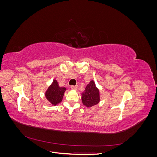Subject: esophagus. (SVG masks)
<instances>
[{"mask_svg":"<svg viewBox=\"0 0 157 157\" xmlns=\"http://www.w3.org/2000/svg\"><path fill=\"white\" fill-rule=\"evenodd\" d=\"M78 88L77 86H73V85H72V86H71V88L72 90H77Z\"/></svg>","mask_w":157,"mask_h":157,"instance_id":"34e87169","label":"esophagus"}]
</instances>
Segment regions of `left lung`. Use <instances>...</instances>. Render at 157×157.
Returning <instances> with one entry per match:
<instances>
[{
  "label": "left lung",
  "mask_w": 157,
  "mask_h": 157,
  "mask_svg": "<svg viewBox=\"0 0 157 157\" xmlns=\"http://www.w3.org/2000/svg\"><path fill=\"white\" fill-rule=\"evenodd\" d=\"M100 100L99 91L96 86L94 80H91L82 93V101L83 105L87 107L96 105Z\"/></svg>",
  "instance_id": "left-lung-1"
}]
</instances>
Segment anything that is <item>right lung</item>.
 Here are the masks:
<instances>
[{"instance_id": "add662e5", "label": "right lung", "mask_w": 157, "mask_h": 157, "mask_svg": "<svg viewBox=\"0 0 157 157\" xmlns=\"http://www.w3.org/2000/svg\"><path fill=\"white\" fill-rule=\"evenodd\" d=\"M65 87H59L58 81L54 80L45 93V96L52 105H56L61 101L65 92Z\"/></svg>"}]
</instances>
